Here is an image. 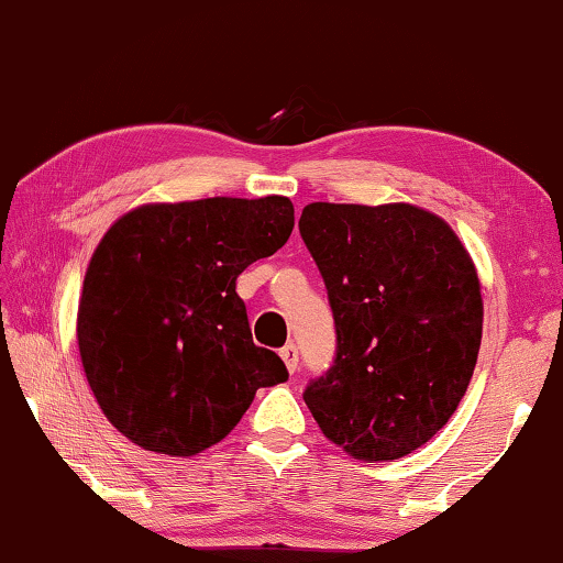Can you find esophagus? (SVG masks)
<instances>
[{
    "label": "esophagus",
    "mask_w": 563,
    "mask_h": 563,
    "mask_svg": "<svg viewBox=\"0 0 563 563\" xmlns=\"http://www.w3.org/2000/svg\"><path fill=\"white\" fill-rule=\"evenodd\" d=\"M279 354H282L284 365H287V369H289L291 375H294V372L299 369V350H297V344L289 342L287 347H282V352H279Z\"/></svg>",
    "instance_id": "obj_1"
}]
</instances>
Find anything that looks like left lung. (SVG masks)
<instances>
[{"label":"left lung","mask_w":563,"mask_h":563,"mask_svg":"<svg viewBox=\"0 0 563 563\" xmlns=\"http://www.w3.org/2000/svg\"><path fill=\"white\" fill-rule=\"evenodd\" d=\"M336 357L307 387L319 430L357 461H397L451 420L478 362L483 297L451 223L412 203L305 206Z\"/></svg>","instance_id":"8db88e82"}]
</instances>
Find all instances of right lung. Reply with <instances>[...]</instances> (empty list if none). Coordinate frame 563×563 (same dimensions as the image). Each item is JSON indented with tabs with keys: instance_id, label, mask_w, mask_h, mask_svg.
<instances>
[{
	"instance_id": "right-lung-1",
	"label": "right lung",
	"mask_w": 563,
	"mask_h": 563,
	"mask_svg": "<svg viewBox=\"0 0 563 563\" xmlns=\"http://www.w3.org/2000/svg\"><path fill=\"white\" fill-rule=\"evenodd\" d=\"M287 196L143 203L112 223L85 272L77 347L110 426L143 451L221 443L258 387L289 377L256 347L239 274L287 244Z\"/></svg>"
}]
</instances>
